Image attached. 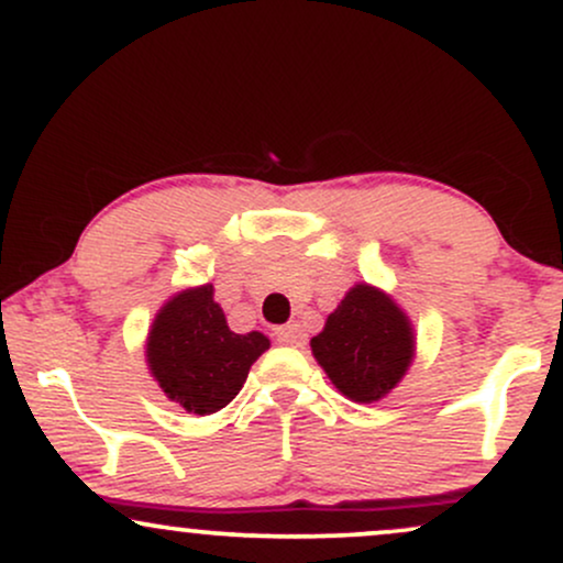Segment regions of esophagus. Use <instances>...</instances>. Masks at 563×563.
<instances>
[{"instance_id":"obj_1","label":"esophagus","mask_w":563,"mask_h":563,"mask_svg":"<svg viewBox=\"0 0 563 563\" xmlns=\"http://www.w3.org/2000/svg\"><path fill=\"white\" fill-rule=\"evenodd\" d=\"M275 339L277 344H286V346H303V341H307V333L301 331V325H296V322H288V325H280L275 331Z\"/></svg>"}]
</instances>
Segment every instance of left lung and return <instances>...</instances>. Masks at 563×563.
I'll list each match as a JSON object with an SVG mask.
<instances>
[{"instance_id":"1","label":"left lung","mask_w":563,"mask_h":563,"mask_svg":"<svg viewBox=\"0 0 563 563\" xmlns=\"http://www.w3.org/2000/svg\"><path fill=\"white\" fill-rule=\"evenodd\" d=\"M312 354L346 399H384L416 360V331L386 290L357 283L312 339Z\"/></svg>"}]
</instances>
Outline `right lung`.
Returning a JSON list of instances; mask_svg holds the SVG:
<instances>
[{"label": "right lung", "mask_w": 563, "mask_h": 563, "mask_svg": "<svg viewBox=\"0 0 563 563\" xmlns=\"http://www.w3.org/2000/svg\"><path fill=\"white\" fill-rule=\"evenodd\" d=\"M269 349L260 331H230L214 286L185 288L158 309L145 341V363L161 391L196 416L235 399L251 365Z\"/></svg>", "instance_id": "obj_1"}]
</instances>
